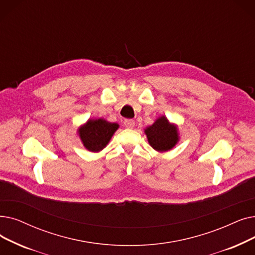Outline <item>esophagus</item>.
Masks as SVG:
<instances>
[{
    "label": "esophagus",
    "mask_w": 255,
    "mask_h": 255,
    "mask_svg": "<svg viewBox=\"0 0 255 255\" xmlns=\"http://www.w3.org/2000/svg\"><path fill=\"white\" fill-rule=\"evenodd\" d=\"M124 125L126 128H129V129H132L134 127L135 125V122L133 120H125L124 121Z\"/></svg>",
    "instance_id": "obj_1"
}]
</instances>
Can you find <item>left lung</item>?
<instances>
[{
	"mask_svg": "<svg viewBox=\"0 0 255 255\" xmlns=\"http://www.w3.org/2000/svg\"><path fill=\"white\" fill-rule=\"evenodd\" d=\"M143 132L149 145L160 153L172 150L180 139L178 126L171 123L165 116L158 117Z\"/></svg>",
	"mask_w": 255,
	"mask_h": 255,
	"instance_id": "1",
	"label": "left lung"
}]
</instances>
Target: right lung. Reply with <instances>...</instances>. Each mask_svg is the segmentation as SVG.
<instances>
[{"label": "right lung", "mask_w": 255, "mask_h": 255, "mask_svg": "<svg viewBox=\"0 0 255 255\" xmlns=\"http://www.w3.org/2000/svg\"><path fill=\"white\" fill-rule=\"evenodd\" d=\"M119 127V124L110 123L103 118L88 119L78 128L77 133L86 150L98 153L108 145Z\"/></svg>", "instance_id": "add662e5"}]
</instances>
